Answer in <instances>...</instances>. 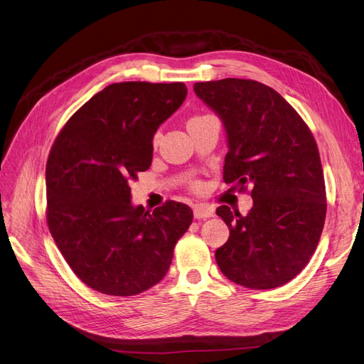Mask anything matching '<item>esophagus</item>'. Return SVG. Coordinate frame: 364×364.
Returning a JSON list of instances; mask_svg holds the SVG:
<instances>
[{
  "mask_svg": "<svg viewBox=\"0 0 364 364\" xmlns=\"http://www.w3.org/2000/svg\"><path fill=\"white\" fill-rule=\"evenodd\" d=\"M209 217H214V209L206 205H196L194 206V218L205 220Z\"/></svg>",
  "mask_w": 364,
  "mask_h": 364,
  "instance_id": "obj_1",
  "label": "esophagus"
}]
</instances>
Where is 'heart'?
Here are the masks:
<instances>
[{
  "mask_svg": "<svg viewBox=\"0 0 364 364\" xmlns=\"http://www.w3.org/2000/svg\"><path fill=\"white\" fill-rule=\"evenodd\" d=\"M200 117H203V115H200ZM193 118H199V117H193ZM199 186H200L199 183H196V185H194V188H199Z\"/></svg>",
  "mask_w": 364,
  "mask_h": 364,
  "instance_id": "obj_1",
  "label": "heart"
}]
</instances>
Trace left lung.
Wrapping results in <instances>:
<instances>
[{"mask_svg":"<svg viewBox=\"0 0 364 364\" xmlns=\"http://www.w3.org/2000/svg\"><path fill=\"white\" fill-rule=\"evenodd\" d=\"M194 92L225 124V182L250 188L253 199L245 217L217 208L229 238L215 261L238 285L277 289L301 273L323 230L326 193L316 139L293 106L264 83L199 82Z\"/></svg>","mask_w":364,"mask_h":364,"instance_id":"1","label":"left lung"}]
</instances>
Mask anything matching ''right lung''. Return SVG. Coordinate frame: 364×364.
<instances>
[{
  "label": "right lung",
  "mask_w": 364,
  "mask_h": 364,
  "mask_svg": "<svg viewBox=\"0 0 364 364\" xmlns=\"http://www.w3.org/2000/svg\"><path fill=\"white\" fill-rule=\"evenodd\" d=\"M186 86L121 82L77 111L50 150L47 223L82 282L103 294L135 296L168 272L188 230V205L168 200L146 211L130 202V181L149 170L153 135L183 103Z\"/></svg>",
  "instance_id": "add662e5"
}]
</instances>
